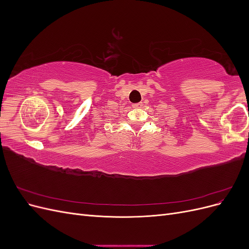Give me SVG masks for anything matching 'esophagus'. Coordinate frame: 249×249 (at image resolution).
I'll return each mask as SVG.
<instances>
[{"mask_svg":"<svg viewBox=\"0 0 249 249\" xmlns=\"http://www.w3.org/2000/svg\"><path fill=\"white\" fill-rule=\"evenodd\" d=\"M142 106V103H137V104H133L134 108H140Z\"/></svg>","mask_w":249,"mask_h":249,"instance_id":"34e87169","label":"esophagus"}]
</instances>
